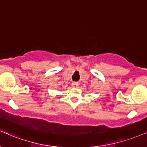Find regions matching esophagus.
<instances>
[{
  "mask_svg": "<svg viewBox=\"0 0 147 147\" xmlns=\"http://www.w3.org/2000/svg\"><path fill=\"white\" fill-rule=\"evenodd\" d=\"M71 85H72V87H78L79 84H78V82H72Z\"/></svg>",
  "mask_w": 147,
  "mask_h": 147,
  "instance_id": "1",
  "label": "esophagus"
}]
</instances>
